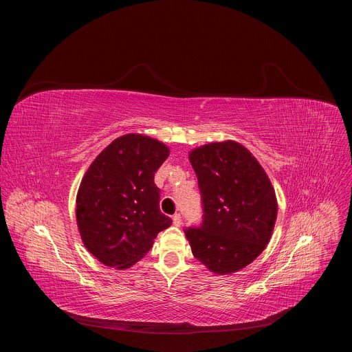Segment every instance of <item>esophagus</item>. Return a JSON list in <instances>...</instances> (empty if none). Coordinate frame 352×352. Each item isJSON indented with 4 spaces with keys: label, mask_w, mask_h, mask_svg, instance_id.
<instances>
[{
    "label": "esophagus",
    "mask_w": 352,
    "mask_h": 352,
    "mask_svg": "<svg viewBox=\"0 0 352 352\" xmlns=\"http://www.w3.org/2000/svg\"><path fill=\"white\" fill-rule=\"evenodd\" d=\"M173 223H174V226H177V227H181V224H182V219H181V214H174V216H173Z\"/></svg>",
    "instance_id": "34e87169"
}]
</instances>
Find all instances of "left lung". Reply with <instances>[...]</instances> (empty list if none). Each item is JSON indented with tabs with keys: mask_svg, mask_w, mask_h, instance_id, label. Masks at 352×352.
<instances>
[{
	"mask_svg": "<svg viewBox=\"0 0 352 352\" xmlns=\"http://www.w3.org/2000/svg\"><path fill=\"white\" fill-rule=\"evenodd\" d=\"M202 195L204 221L185 235L193 256L216 274L252 263L272 238L277 199L272 182L246 147L213 142L189 152Z\"/></svg>",
	"mask_w": 352,
	"mask_h": 352,
	"instance_id": "obj_1",
	"label": "left lung"
}]
</instances>
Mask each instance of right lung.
I'll return each instance as SVG.
<instances>
[{"instance_id": "right-lung-1", "label": "right lung", "mask_w": 352, "mask_h": 352, "mask_svg": "<svg viewBox=\"0 0 352 352\" xmlns=\"http://www.w3.org/2000/svg\"><path fill=\"white\" fill-rule=\"evenodd\" d=\"M170 148L157 139L128 133L113 140L87 168L76 195V223L83 245L118 270L139 262L157 234L171 226L160 212L155 173Z\"/></svg>"}]
</instances>
